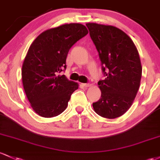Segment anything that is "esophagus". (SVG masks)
Here are the masks:
<instances>
[{"mask_svg":"<svg viewBox=\"0 0 160 160\" xmlns=\"http://www.w3.org/2000/svg\"><path fill=\"white\" fill-rule=\"evenodd\" d=\"M81 85L84 87H89V86H90V84H89V83H82Z\"/></svg>","mask_w":160,"mask_h":160,"instance_id":"1","label":"esophagus"}]
</instances>
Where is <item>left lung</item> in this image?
Returning <instances> with one entry per match:
<instances>
[{
  "instance_id": "1",
  "label": "left lung",
  "mask_w": 160,
  "mask_h": 160,
  "mask_svg": "<svg viewBox=\"0 0 160 160\" xmlns=\"http://www.w3.org/2000/svg\"><path fill=\"white\" fill-rule=\"evenodd\" d=\"M106 77L98 82L101 99L92 103L94 111L103 118L124 115L134 102L140 87L142 67L131 38L112 26L87 23Z\"/></svg>"
}]
</instances>
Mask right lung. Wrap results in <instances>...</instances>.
<instances>
[{
	"mask_svg": "<svg viewBox=\"0 0 160 160\" xmlns=\"http://www.w3.org/2000/svg\"><path fill=\"white\" fill-rule=\"evenodd\" d=\"M88 33L80 23L64 24L43 32L28 50L22 68L24 90L35 112L44 118L60 115L78 84L64 75L70 48Z\"/></svg>",
	"mask_w": 160,
	"mask_h": 160,
	"instance_id": "add662e5",
	"label": "right lung"
}]
</instances>
